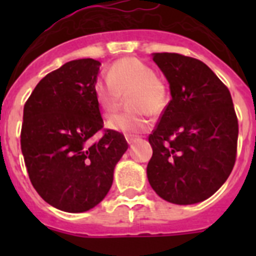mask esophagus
I'll list each match as a JSON object with an SVG mask.
<instances>
[{"mask_svg": "<svg viewBox=\"0 0 256 256\" xmlns=\"http://www.w3.org/2000/svg\"><path fill=\"white\" fill-rule=\"evenodd\" d=\"M126 142H128V144H134V142H137L138 141V137H136V136H132V134H126Z\"/></svg>", "mask_w": 256, "mask_h": 256, "instance_id": "1", "label": "esophagus"}]
</instances>
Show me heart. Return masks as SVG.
I'll use <instances>...</instances> for the list:
<instances>
[{
	"label": "heart",
	"instance_id": "1",
	"mask_svg": "<svg viewBox=\"0 0 256 256\" xmlns=\"http://www.w3.org/2000/svg\"><path fill=\"white\" fill-rule=\"evenodd\" d=\"M94 86V98L105 118L116 112L122 97L126 98V106L133 112L116 115L108 122L110 130L126 134H136L148 130L150 120L144 112L158 115L169 102V91L155 70L144 61L124 58L112 62L105 76Z\"/></svg>",
	"mask_w": 256,
	"mask_h": 256
}]
</instances>
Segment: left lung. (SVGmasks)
<instances>
[{
    "label": "left lung",
    "mask_w": 256,
    "mask_h": 256,
    "mask_svg": "<svg viewBox=\"0 0 256 256\" xmlns=\"http://www.w3.org/2000/svg\"><path fill=\"white\" fill-rule=\"evenodd\" d=\"M170 86L172 100L148 136V178L162 198L196 204L230 177L238 120L227 86L198 58L160 52L152 58Z\"/></svg>",
    "instance_id": "1"
}]
</instances>
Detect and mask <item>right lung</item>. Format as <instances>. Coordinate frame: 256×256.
Returning a JSON list of instances; mask_svg holds the SVG:
<instances>
[{
  "instance_id": "1",
  "label": "right lung",
  "mask_w": 256,
  "mask_h": 256,
  "mask_svg": "<svg viewBox=\"0 0 256 256\" xmlns=\"http://www.w3.org/2000/svg\"><path fill=\"white\" fill-rule=\"evenodd\" d=\"M100 65L69 61L40 79L24 105L20 144L29 180L46 202L68 212L104 200L128 148L122 133L104 128L94 92ZM100 130L102 138L90 144Z\"/></svg>"
}]
</instances>
